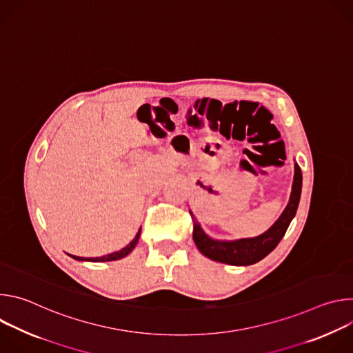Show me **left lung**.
I'll use <instances>...</instances> for the list:
<instances>
[{
  "instance_id": "1",
  "label": "left lung",
  "mask_w": 353,
  "mask_h": 353,
  "mask_svg": "<svg viewBox=\"0 0 353 353\" xmlns=\"http://www.w3.org/2000/svg\"><path fill=\"white\" fill-rule=\"evenodd\" d=\"M301 194V170L297 163H294V176L292 184V192L289 203L278 221L263 234L257 237L250 239H239V240H215L211 239L203 229L201 225L195 221L191 214L194 222L192 239L196 248L203 253L205 257L229 264V265H251L256 264L264 257H267L271 251L278 245L281 239L285 236L286 229L290 221L294 218L299 201Z\"/></svg>"
}]
</instances>
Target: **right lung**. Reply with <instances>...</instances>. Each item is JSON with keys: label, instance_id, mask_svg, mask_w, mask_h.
<instances>
[{"label": "right lung", "instance_id": "add662e5", "mask_svg": "<svg viewBox=\"0 0 353 353\" xmlns=\"http://www.w3.org/2000/svg\"><path fill=\"white\" fill-rule=\"evenodd\" d=\"M139 236H141V229L138 230V233L135 234V237L130 241V244H127L124 248L116 251V253H112V254H108V256H102V257H96V259H83V257H77V256H71L74 260H78V261H92V263H106V261H116V260H120L125 256H128L131 251L134 250V247L137 245L138 240H139Z\"/></svg>", "mask_w": 353, "mask_h": 353}]
</instances>
